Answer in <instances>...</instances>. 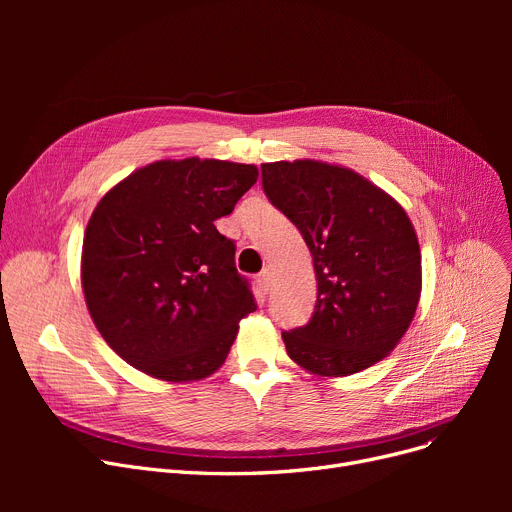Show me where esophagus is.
Returning <instances> with one entry per match:
<instances>
[{
    "label": "esophagus",
    "mask_w": 512,
    "mask_h": 512,
    "mask_svg": "<svg viewBox=\"0 0 512 512\" xmlns=\"http://www.w3.org/2000/svg\"><path fill=\"white\" fill-rule=\"evenodd\" d=\"M257 286L261 288L263 294H267L272 290V272L270 270H263L259 276H257Z\"/></svg>",
    "instance_id": "34e87169"
}]
</instances>
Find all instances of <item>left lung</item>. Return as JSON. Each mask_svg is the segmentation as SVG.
<instances>
[{
	"mask_svg": "<svg viewBox=\"0 0 512 512\" xmlns=\"http://www.w3.org/2000/svg\"><path fill=\"white\" fill-rule=\"evenodd\" d=\"M267 199L299 228L313 257L317 303L282 332L288 357L344 378L394 351L421 294V251L407 211L361 174L315 159L261 164Z\"/></svg>",
	"mask_w": 512,
	"mask_h": 512,
	"instance_id": "1",
	"label": "left lung"
}]
</instances>
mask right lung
I'll return each instance as SVG.
<instances>
[{"mask_svg": "<svg viewBox=\"0 0 512 512\" xmlns=\"http://www.w3.org/2000/svg\"><path fill=\"white\" fill-rule=\"evenodd\" d=\"M253 164L161 159L97 203L80 282L103 340L157 380L197 382L218 371L257 309L236 272V247L213 222L257 182Z\"/></svg>", "mask_w": 512, "mask_h": 512, "instance_id": "1", "label": "right lung"}]
</instances>
